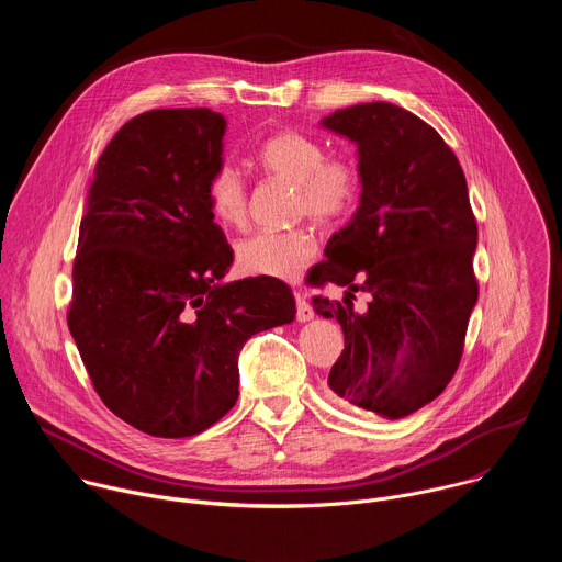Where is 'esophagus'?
<instances>
[{"instance_id":"34e87169","label":"esophagus","mask_w":562,"mask_h":562,"mask_svg":"<svg viewBox=\"0 0 562 562\" xmlns=\"http://www.w3.org/2000/svg\"><path fill=\"white\" fill-rule=\"evenodd\" d=\"M295 317H297V323H308V319H313V306L308 304V300H306V295H302V293H295Z\"/></svg>"}]
</instances>
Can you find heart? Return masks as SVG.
Listing matches in <instances>:
<instances>
[{"instance_id":"obj_1","label":"heart","mask_w":562,"mask_h":562,"mask_svg":"<svg viewBox=\"0 0 562 562\" xmlns=\"http://www.w3.org/2000/svg\"><path fill=\"white\" fill-rule=\"evenodd\" d=\"M258 167L271 180L293 187V211L319 224L342 220L356 204L360 171L345 155L325 157V148L300 131H278L258 148ZM206 202L224 228L245 226L249 193L245 178L231 167L215 169L206 180ZM317 243L308 228L260 231L235 245V265L245 276L295 280L313 260Z\"/></svg>"}]
</instances>
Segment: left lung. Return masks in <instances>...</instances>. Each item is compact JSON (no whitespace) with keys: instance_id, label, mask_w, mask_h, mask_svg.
<instances>
[{"instance_id":"1","label":"left lung","mask_w":562,"mask_h":562,"mask_svg":"<svg viewBox=\"0 0 562 562\" xmlns=\"http://www.w3.org/2000/svg\"><path fill=\"white\" fill-rule=\"evenodd\" d=\"M319 126L358 146L362 184L360 206L311 276L345 286L342 302L313 297L345 334L329 386L362 412L403 418L449 384L477 302L467 180L438 131L395 104L340 109ZM358 288L372 293L364 312L352 308Z\"/></svg>"}]
</instances>
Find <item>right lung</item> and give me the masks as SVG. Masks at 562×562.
Listing matches in <instances>:
<instances>
[{
    "mask_svg": "<svg viewBox=\"0 0 562 562\" xmlns=\"http://www.w3.org/2000/svg\"><path fill=\"white\" fill-rule=\"evenodd\" d=\"M224 115L128 120L95 165L72 265L68 329L102 403L155 438H189L237 400L243 345L295 317L276 278L224 282L233 262L206 202Z\"/></svg>",
    "mask_w": 562,
    "mask_h": 562,
    "instance_id": "1",
    "label": "right lung"
}]
</instances>
